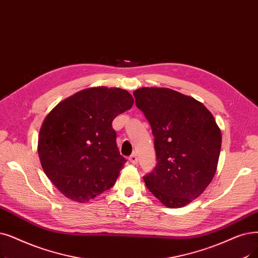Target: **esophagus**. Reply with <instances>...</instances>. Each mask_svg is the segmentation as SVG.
Masks as SVG:
<instances>
[{"label":"esophagus","mask_w":258,"mask_h":258,"mask_svg":"<svg viewBox=\"0 0 258 258\" xmlns=\"http://www.w3.org/2000/svg\"><path fill=\"white\" fill-rule=\"evenodd\" d=\"M128 160H130V162H131V163H133V164H137V162H138L137 155H136V154H133V155H131V156H130V158H128Z\"/></svg>","instance_id":"obj_1"}]
</instances>
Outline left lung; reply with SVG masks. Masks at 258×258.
<instances>
[{"label":"left lung","mask_w":258,"mask_h":258,"mask_svg":"<svg viewBox=\"0 0 258 258\" xmlns=\"http://www.w3.org/2000/svg\"><path fill=\"white\" fill-rule=\"evenodd\" d=\"M133 94L151 124L158 161L143 177L145 185L163 206L182 208L213 180L220 128L211 111L193 97L165 87H141Z\"/></svg>","instance_id":"left-lung-1"}]
</instances>
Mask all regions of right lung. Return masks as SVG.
I'll return each instance as SVG.
<instances>
[{
  "label": "right lung",
  "instance_id": "add662e5",
  "mask_svg": "<svg viewBox=\"0 0 258 258\" xmlns=\"http://www.w3.org/2000/svg\"><path fill=\"white\" fill-rule=\"evenodd\" d=\"M134 104L118 87H91L55 105L39 133L38 154L49 180L67 198L87 203L116 182L126 162L111 122Z\"/></svg>",
  "mask_w": 258,
  "mask_h": 258
}]
</instances>
